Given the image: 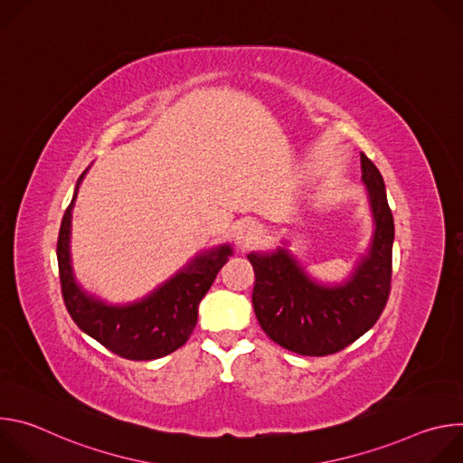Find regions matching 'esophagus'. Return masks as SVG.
Here are the masks:
<instances>
[{"instance_id":"obj_1","label":"esophagus","mask_w":463,"mask_h":463,"mask_svg":"<svg viewBox=\"0 0 463 463\" xmlns=\"http://www.w3.org/2000/svg\"><path fill=\"white\" fill-rule=\"evenodd\" d=\"M261 236V229L260 225H256L254 222H241L238 227H236V232H234V241L240 249H245L252 243H256Z\"/></svg>"}]
</instances>
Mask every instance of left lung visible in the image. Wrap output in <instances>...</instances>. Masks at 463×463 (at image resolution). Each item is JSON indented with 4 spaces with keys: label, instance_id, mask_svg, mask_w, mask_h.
<instances>
[{
    "label": "left lung",
    "instance_id": "obj_1",
    "mask_svg": "<svg viewBox=\"0 0 463 463\" xmlns=\"http://www.w3.org/2000/svg\"><path fill=\"white\" fill-rule=\"evenodd\" d=\"M363 184L373 220L364 252L350 275L337 284L313 279L304 263L288 249L249 252L254 269L252 306L256 318L277 345L300 355L341 352L377 322L392 279L393 218L377 166L361 154Z\"/></svg>",
    "mask_w": 463,
    "mask_h": 463
}]
</instances>
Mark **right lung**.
<instances>
[{
  "mask_svg": "<svg viewBox=\"0 0 463 463\" xmlns=\"http://www.w3.org/2000/svg\"><path fill=\"white\" fill-rule=\"evenodd\" d=\"M60 225L56 258L65 307L84 334L129 361H152L181 348L197 324V307L225 266L232 247L222 243L200 250L168 280L139 300L113 304L86 291L71 263V218L79 186Z\"/></svg>",
  "mask_w": 463,
  "mask_h": 463,
  "instance_id": "right-lung-1",
  "label": "right lung"
}]
</instances>
